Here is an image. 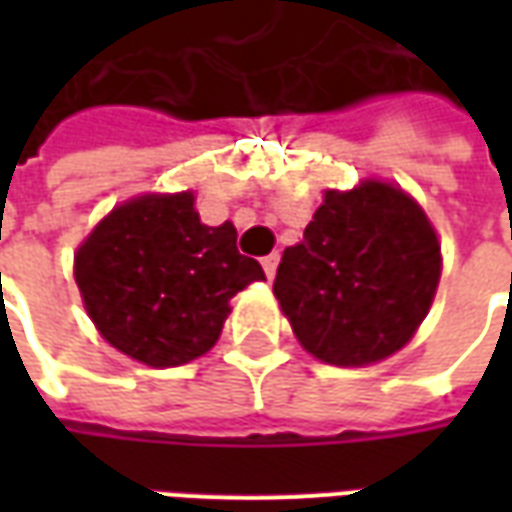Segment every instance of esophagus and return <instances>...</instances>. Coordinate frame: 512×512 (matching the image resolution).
Returning <instances> with one entry per match:
<instances>
[{
    "label": "esophagus",
    "instance_id": "34e87169",
    "mask_svg": "<svg viewBox=\"0 0 512 512\" xmlns=\"http://www.w3.org/2000/svg\"><path fill=\"white\" fill-rule=\"evenodd\" d=\"M277 263H279V255L263 257V271H266L268 279H274V274H277Z\"/></svg>",
    "mask_w": 512,
    "mask_h": 512
}]
</instances>
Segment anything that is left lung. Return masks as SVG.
Listing matches in <instances>:
<instances>
[{
	"mask_svg": "<svg viewBox=\"0 0 512 512\" xmlns=\"http://www.w3.org/2000/svg\"><path fill=\"white\" fill-rule=\"evenodd\" d=\"M441 279L436 227L406 189L365 178L326 189L274 279L279 310L301 348L334 367L397 354L425 321Z\"/></svg>",
	"mask_w": 512,
	"mask_h": 512,
	"instance_id": "left-lung-1",
	"label": "left lung"
}]
</instances>
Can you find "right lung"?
<instances>
[{"instance_id": "1", "label": "right lung", "mask_w": 512, "mask_h": 512, "mask_svg": "<svg viewBox=\"0 0 512 512\" xmlns=\"http://www.w3.org/2000/svg\"><path fill=\"white\" fill-rule=\"evenodd\" d=\"M235 224H202L194 191L120 202L76 246L73 279L98 334L139 365H189L211 351L230 299L266 279L235 249Z\"/></svg>"}]
</instances>
